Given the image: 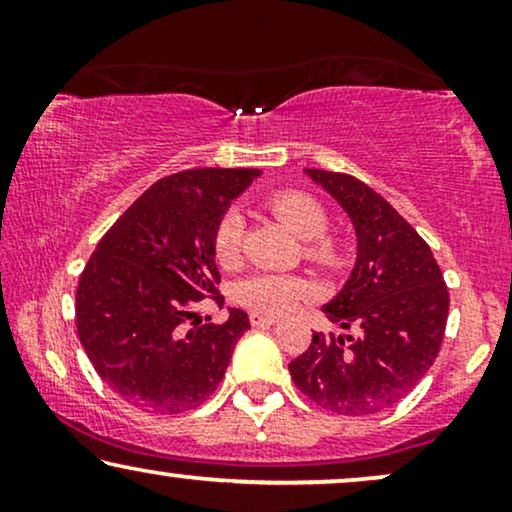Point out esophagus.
<instances>
[{"label": "esophagus", "mask_w": 512, "mask_h": 512, "mask_svg": "<svg viewBox=\"0 0 512 512\" xmlns=\"http://www.w3.org/2000/svg\"><path fill=\"white\" fill-rule=\"evenodd\" d=\"M249 321H251V326L261 328V326H275L279 319H277V317H268V314H258V312H251V314H249Z\"/></svg>", "instance_id": "34e87169"}]
</instances>
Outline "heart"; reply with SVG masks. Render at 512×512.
I'll return each instance as SVG.
<instances>
[{"instance_id": "heart-1", "label": "heart", "mask_w": 512, "mask_h": 512, "mask_svg": "<svg viewBox=\"0 0 512 512\" xmlns=\"http://www.w3.org/2000/svg\"><path fill=\"white\" fill-rule=\"evenodd\" d=\"M265 205L279 221L286 223L300 240H307L305 254L314 263L338 265L342 244L326 235L328 214L314 195L305 191H279L265 200ZM244 219L237 209H228L214 228V258L223 268H235L242 256ZM312 284L303 277L282 272H254L235 286L237 303L261 314H284L303 298L312 296Z\"/></svg>"}]
</instances>
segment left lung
<instances>
[{
	"instance_id": "8db88e82",
	"label": "left lung",
	"mask_w": 512,
	"mask_h": 512,
	"mask_svg": "<svg viewBox=\"0 0 512 512\" xmlns=\"http://www.w3.org/2000/svg\"><path fill=\"white\" fill-rule=\"evenodd\" d=\"M345 209L356 233V263L331 303L328 321L356 335H312L289 363L296 387L338 415L387 410L429 373L443 342L450 296L429 244L373 188L356 177L305 170Z\"/></svg>"
}]
</instances>
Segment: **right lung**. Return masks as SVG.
Instances as JSON below:
<instances>
[{
  "label": "right lung",
  "mask_w": 512,
  "mask_h": 512,
  "mask_svg": "<svg viewBox=\"0 0 512 512\" xmlns=\"http://www.w3.org/2000/svg\"><path fill=\"white\" fill-rule=\"evenodd\" d=\"M258 174L198 167L156 181L83 268L79 340L97 375L135 408L156 415L198 408L226 375L249 328L247 312L230 310L223 324H200L193 305L216 296L214 228Z\"/></svg>",
  "instance_id": "obj_1"
}]
</instances>
